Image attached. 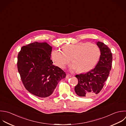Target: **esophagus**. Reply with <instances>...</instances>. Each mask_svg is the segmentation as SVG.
<instances>
[{"instance_id":"esophagus-1","label":"esophagus","mask_w":126,"mask_h":126,"mask_svg":"<svg viewBox=\"0 0 126 126\" xmlns=\"http://www.w3.org/2000/svg\"><path fill=\"white\" fill-rule=\"evenodd\" d=\"M71 76L70 75H69V74H67L66 77V78L67 79H69V78H71Z\"/></svg>"}]
</instances>
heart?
Instances as JSON below:
<instances>
[{"label": "heart", "mask_w": 126, "mask_h": 126, "mask_svg": "<svg viewBox=\"0 0 126 126\" xmlns=\"http://www.w3.org/2000/svg\"><path fill=\"white\" fill-rule=\"evenodd\" d=\"M101 55L100 47L89 42H79L68 44L63 47V50H52L51 57L55 65L65 68L72 59L73 62L70 66L72 70L86 73L92 70L98 62Z\"/></svg>", "instance_id": "obj_1"}]
</instances>
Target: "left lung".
<instances>
[{
    "mask_svg": "<svg viewBox=\"0 0 126 126\" xmlns=\"http://www.w3.org/2000/svg\"><path fill=\"white\" fill-rule=\"evenodd\" d=\"M96 43L101 51L98 64L90 71L76 75L79 82L75 91L79 97H91L98 94L103 88L111 69L112 55L110 48L104 43Z\"/></svg>",
    "mask_w": 126,
    "mask_h": 126,
    "instance_id": "left-lung-1",
    "label": "left lung"
}]
</instances>
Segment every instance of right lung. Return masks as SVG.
Segmentation results:
<instances>
[{
  "instance_id": "1",
  "label": "right lung",
  "mask_w": 126,
  "mask_h": 126,
  "mask_svg": "<svg viewBox=\"0 0 126 126\" xmlns=\"http://www.w3.org/2000/svg\"><path fill=\"white\" fill-rule=\"evenodd\" d=\"M52 47L47 42L29 44L21 47L17 56V69L27 90L41 98L49 97L65 73L53 65Z\"/></svg>"
}]
</instances>
